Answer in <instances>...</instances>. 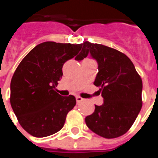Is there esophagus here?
Wrapping results in <instances>:
<instances>
[{"label":"esophagus","mask_w":158,"mask_h":158,"mask_svg":"<svg viewBox=\"0 0 158 158\" xmlns=\"http://www.w3.org/2000/svg\"><path fill=\"white\" fill-rule=\"evenodd\" d=\"M84 99L82 98L81 97H79V96H76V102H77V103H79V102H81L82 101H83Z\"/></svg>","instance_id":"obj_1"}]
</instances>
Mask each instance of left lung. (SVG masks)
<instances>
[{
	"mask_svg": "<svg viewBox=\"0 0 158 158\" xmlns=\"http://www.w3.org/2000/svg\"><path fill=\"white\" fill-rule=\"evenodd\" d=\"M82 60L89 55L98 65L94 84L98 87L103 103L95 105L94 112L85 118L87 126L106 139L120 137L127 132L142 107V79L127 56L106 46L82 43Z\"/></svg>",
	"mask_w": 158,
	"mask_h": 158,
	"instance_id": "obj_1",
	"label": "left lung"
}]
</instances>
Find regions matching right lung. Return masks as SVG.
Returning <instances> with one entry per match:
<instances>
[{
  "label": "right lung",
  "mask_w": 158,
  "mask_h": 158,
  "mask_svg": "<svg viewBox=\"0 0 158 158\" xmlns=\"http://www.w3.org/2000/svg\"><path fill=\"white\" fill-rule=\"evenodd\" d=\"M82 44L45 42L19 63L10 82V104L20 125L37 138L47 137L64 126L76 100L56 92L62 66L76 56Z\"/></svg>",
  "instance_id": "1"
}]
</instances>
